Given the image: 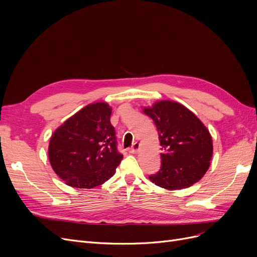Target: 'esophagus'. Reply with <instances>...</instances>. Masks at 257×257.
I'll return each instance as SVG.
<instances>
[{
  "label": "esophagus",
  "instance_id": "obj_1",
  "mask_svg": "<svg viewBox=\"0 0 257 257\" xmlns=\"http://www.w3.org/2000/svg\"><path fill=\"white\" fill-rule=\"evenodd\" d=\"M139 148H141V144L135 143L133 146L130 148L128 151H130V153H136L139 150Z\"/></svg>",
  "mask_w": 257,
  "mask_h": 257
}]
</instances>
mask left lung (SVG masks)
I'll return each mask as SVG.
<instances>
[{
    "instance_id": "left-lung-1",
    "label": "left lung",
    "mask_w": 257,
    "mask_h": 257,
    "mask_svg": "<svg viewBox=\"0 0 257 257\" xmlns=\"http://www.w3.org/2000/svg\"><path fill=\"white\" fill-rule=\"evenodd\" d=\"M144 112L157 125L162 165L149 179L166 190H181L199 181L211 163L213 146L208 128L182 104L159 100Z\"/></svg>"
}]
</instances>
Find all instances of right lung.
<instances>
[{
    "label": "right lung",
    "mask_w": 257,
    "mask_h": 257,
    "mask_svg": "<svg viewBox=\"0 0 257 257\" xmlns=\"http://www.w3.org/2000/svg\"><path fill=\"white\" fill-rule=\"evenodd\" d=\"M110 114L105 102L89 104L53 132L49 161L67 185L93 189L114 175L123 155L116 150Z\"/></svg>",
    "instance_id": "right-lung-1"
}]
</instances>
